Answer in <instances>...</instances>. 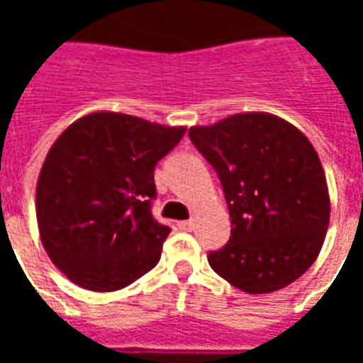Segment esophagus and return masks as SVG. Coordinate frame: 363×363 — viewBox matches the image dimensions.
Segmentation results:
<instances>
[{"label": "esophagus", "instance_id": "34e87169", "mask_svg": "<svg viewBox=\"0 0 363 363\" xmlns=\"http://www.w3.org/2000/svg\"><path fill=\"white\" fill-rule=\"evenodd\" d=\"M177 225H179V229H182V231H192V229H194V221L184 220V221H179Z\"/></svg>", "mask_w": 363, "mask_h": 363}]
</instances>
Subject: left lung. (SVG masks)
<instances>
[{"label":"left lung","instance_id":"obj_1","mask_svg":"<svg viewBox=\"0 0 363 363\" xmlns=\"http://www.w3.org/2000/svg\"><path fill=\"white\" fill-rule=\"evenodd\" d=\"M221 182L231 218L225 247L208 262L247 294L286 288L319 255L330 202L319 155L286 120L247 112L189 130Z\"/></svg>","mask_w":363,"mask_h":363}]
</instances>
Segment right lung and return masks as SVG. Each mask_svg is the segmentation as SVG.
<instances>
[{
	"mask_svg": "<svg viewBox=\"0 0 363 363\" xmlns=\"http://www.w3.org/2000/svg\"><path fill=\"white\" fill-rule=\"evenodd\" d=\"M186 128L95 112L54 142L36 184V220L52 262L91 291H116L150 272L171 233L151 206L153 171Z\"/></svg>",
	"mask_w": 363,
	"mask_h": 363,
	"instance_id": "1",
	"label": "right lung"
}]
</instances>
